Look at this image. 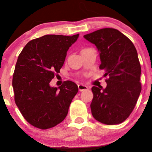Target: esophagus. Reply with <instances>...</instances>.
I'll use <instances>...</instances> for the list:
<instances>
[{"label": "esophagus", "mask_w": 152, "mask_h": 152, "mask_svg": "<svg viewBox=\"0 0 152 152\" xmlns=\"http://www.w3.org/2000/svg\"><path fill=\"white\" fill-rule=\"evenodd\" d=\"M78 90H79V91H83L88 89V87H87L86 85H83V84H79L78 86Z\"/></svg>", "instance_id": "obj_1"}]
</instances>
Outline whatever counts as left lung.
<instances>
[{
  "mask_svg": "<svg viewBox=\"0 0 152 152\" xmlns=\"http://www.w3.org/2000/svg\"><path fill=\"white\" fill-rule=\"evenodd\" d=\"M83 37L98 48L99 69L109 76L106 88L92 87L91 114L104 124H121L133 111L142 91L137 49L129 38L114 28H102Z\"/></svg>",
  "mask_w": 152,
  "mask_h": 152,
  "instance_id": "8db88e82",
  "label": "left lung"
}]
</instances>
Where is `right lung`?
<instances>
[{
  "label": "right lung",
  "instance_id": "obj_1",
  "mask_svg": "<svg viewBox=\"0 0 152 152\" xmlns=\"http://www.w3.org/2000/svg\"><path fill=\"white\" fill-rule=\"evenodd\" d=\"M78 35H46L29 41L19 54L12 81L15 102L24 118L34 127L52 128L68 114L78 86L66 81L53 88L49 83L60 73L67 50Z\"/></svg>",
  "mask_w": 152,
  "mask_h": 152
}]
</instances>
